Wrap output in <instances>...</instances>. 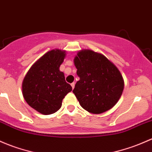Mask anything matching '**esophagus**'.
<instances>
[{"label":"esophagus","instance_id":"1","mask_svg":"<svg viewBox=\"0 0 152 152\" xmlns=\"http://www.w3.org/2000/svg\"><path fill=\"white\" fill-rule=\"evenodd\" d=\"M71 87H72V88H73V89H74V87H75V83H74V82L71 83Z\"/></svg>","mask_w":152,"mask_h":152}]
</instances>
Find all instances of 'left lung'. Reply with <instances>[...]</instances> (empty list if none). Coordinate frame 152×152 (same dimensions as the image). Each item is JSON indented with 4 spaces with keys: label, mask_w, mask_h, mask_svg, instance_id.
<instances>
[{
    "label": "left lung",
    "mask_w": 152,
    "mask_h": 152,
    "mask_svg": "<svg viewBox=\"0 0 152 152\" xmlns=\"http://www.w3.org/2000/svg\"><path fill=\"white\" fill-rule=\"evenodd\" d=\"M80 78L73 92L81 106L99 114L112 108L124 89L123 77L116 65L102 54L81 49L73 60Z\"/></svg>",
    "instance_id": "obj_1"
}]
</instances>
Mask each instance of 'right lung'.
<instances>
[{"instance_id": "add662e5", "label": "right lung", "mask_w": 152, "mask_h": 152, "mask_svg": "<svg viewBox=\"0 0 152 152\" xmlns=\"http://www.w3.org/2000/svg\"><path fill=\"white\" fill-rule=\"evenodd\" d=\"M66 56L65 50L56 49L41 56L30 67L22 84V95L28 105L44 115L55 113L72 87L65 80L60 65Z\"/></svg>"}]
</instances>
